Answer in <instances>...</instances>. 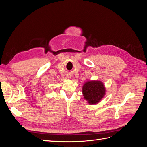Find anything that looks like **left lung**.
Segmentation results:
<instances>
[{
	"label": "left lung",
	"mask_w": 147,
	"mask_h": 147,
	"mask_svg": "<svg viewBox=\"0 0 147 147\" xmlns=\"http://www.w3.org/2000/svg\"><path fill=\"white\" fill-rule=\"evenodd\" d=\"M82 92L84 99L89 104H95L104 97L105 90L100 81H89L83 85Z\"/></svg>",
	"instance_id": "1"
}]
</instances>
